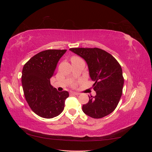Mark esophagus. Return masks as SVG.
<instances>
[{
  "mask_svg": "<svg viewBox=\"0 0 152 152\" xmlns=\"http://www.w3.org/2000/svg\"><path fill=\"white\" fill-rule=\"evenodd\" d=\"M71 94H73V95H79V93H76V92H71Z\"/></svg>",
  "mask_w": 152,
  "mask_h": 152,
  "instance_id": "1",
  "label": "esophagus"
}]
</instances>
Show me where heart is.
Segmentation results:
<instances>
[{
	"instance_id": "1",
	"label": "heart",
	"mask_w": 152,
	"mask_h": 152,
	"mask_svg": "<svg viewBox=\"0 0 152 152\" xmlns=\"http://www.w3.org/2000/svg\"><path fill=\"white\" fill-rule=\"evenodd\" d=\"M79 59H81L80 58H79V57L77 56H73L72 58H71V61H76V60H79Z\"/></svg>"
}]
</instances>
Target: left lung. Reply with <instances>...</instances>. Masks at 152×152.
<instances>
[{"mask_svg":"<svg viewBox=\"0 0 152 152\" xmlns=\"http://www.w3.org/2000/svg\"><path fill=\"white\" fill-rule=\"evenodd\" d=\"M88 65L89 75L94 82L95 96L82 106V111L92 118L108 115L117 107L122 94L124 77L121 66L112 55L99 48H70Z\"/></svg>","mask_w":152,"mask_h":152,"instance_id":"left-lung-1","label":"left lung"}]
</instances>
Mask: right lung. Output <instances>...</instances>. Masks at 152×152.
<instances>
[{
    "label": "right lung",
    "instance_id": "right-lung-1",
    "mask_svg": "<svg viewBox=\"0 0 152 152\" xmlns=\"http://www.w3.org/2000/svg\"><path fill=\"white\" fill-rule=\"evenodd\" d=\"M66 49H48L35 54L27 61L22 70L21 82L25 97L37 115L51 118L64 110L68 92H58L50 85L58 62Z\"/></svg>",
    "mask_w": 152,
    "mask_h": 152
}]
</instances>
